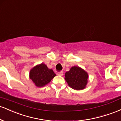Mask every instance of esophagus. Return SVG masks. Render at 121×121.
<instances>
[{"label":"esophagus","instance_id":"esophagus-1","mask_svg":"<svg viewBox=\"0 0 121 121\" xmlns=\"http://www.w3.org/2000/svg\"><path fill=\"white\" fill-rule=\"evenodd\" d=\"M57 74L59 75V76H62V75H63V72H57Z\"/></svg>","mask_w":121,"mask_h":121}]
</instances>
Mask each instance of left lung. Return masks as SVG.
Masks as SVG:
<instances>
[{
  "mask_svg": "<svg viewBox=\"0 0 121 121\" xmlns=\"http://www.w3.org/2000/svg\"><path fill=\"white\" fill-rule=\"evenodd\" d=\"M65 80L70 87L74 90L84 89L86 87L88 74L79 66H72L65 74Z\"/></svg>",
  "mask_w": 121,
  "mask_h": 121,
  "instance_id": "8db88e82",
  "label": "left lung"
}]
</instances>
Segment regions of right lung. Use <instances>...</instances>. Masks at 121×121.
Wrapping results in <instances>:
<instances>
[{
  "label": "right lung",
  "instance_id": "right-lung-1",
  "mask_svg": "<svg viewBox=\"0 0 121 121\" xmlns=\"http://www.w3.org/2000/svg\"><path fill=\"white\" fill-rule=\"evenodd\" d=\"M56 76L52 69H49L44 64L36 65L30 72V78L37 87H43L51 82Z\"/></svg>",
  "mask_w": 121,
  "mask_h": 121
}]
</instances>
